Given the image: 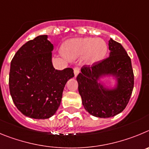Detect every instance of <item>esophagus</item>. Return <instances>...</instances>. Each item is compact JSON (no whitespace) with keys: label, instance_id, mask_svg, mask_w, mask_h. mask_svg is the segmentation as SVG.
Returning a JSON list of instances; mask_svg holds the SVG:
<instances>
[{"label":"esophagus","instance_id":"1","mask_svg":"<svg viewBox=\"0 0 149 149\" xmlns=\"http://www.w3.org/2000/svg\"><path fill=\"white\" fill-rule=\"evenodd\" d=\"M73 72H74V75L75 77L77 76V75L79 73V68H78V67H76V68H73Z\"/></svg>","mask_w":149,"mask_h":149}]
</instances>
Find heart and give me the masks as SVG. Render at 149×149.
Listing matches in <instances>:
<instances>
[{"mask_svg": "<svg viewBox=\"0 0 149 149\" xmlns=\"http://www.w3.org/2000/svg\"><path fill=\"white\" fill-rule=\"evenodd\" d=\"M65 54L69 58L75 59L85 56V62L93 65L102 61L108 53V45L102 39L96 38H73L64 45Z\"/></svg>", "mask_w": 149, "mask_h": 149, "instance_id": "1", "label": "heart"}]
</instances>
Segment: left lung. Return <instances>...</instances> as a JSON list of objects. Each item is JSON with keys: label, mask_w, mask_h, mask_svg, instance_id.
Returning <instances> with one entry per match:
<instances>
[{"label": "left lung", "mask_w": 149, "mask_h": 149, "mask_svg": "<svg viewBox=\"0 0 149 149\" xmlns=\"http://www.w3.org/2000/svg\"><path fill=\"white\" fill-rule=\"evenodd\" d=\"M108 46V58L91 67L83 66L76 78L84 109L100 118L121 113L129 102L134 83L131 58L125 49L112 38ZM104 77H113L115 86H105L101 81Z\"/></svg>", "instance_id": "8db88e82"}]
</instances>
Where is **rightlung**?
<instances>
[{
	"label": "right lung",
	"mask_w": 149,
	"mask_h": 149,
	"mask_svg": "<svg viewBox=\"0 0 149 149\" xmlns=\"http://www.w3.org/2000/svg\"><path fill=\"white\" fill-rule=\"evenodd\" d=\"M47 35L23 45L10 65L9 85L13 102L25 116L45 120L56 113L67 81L74 76L72 68H53V45Z\"/></svg>",
	"instance_id": "right-lung-1"
}]
</instances>
